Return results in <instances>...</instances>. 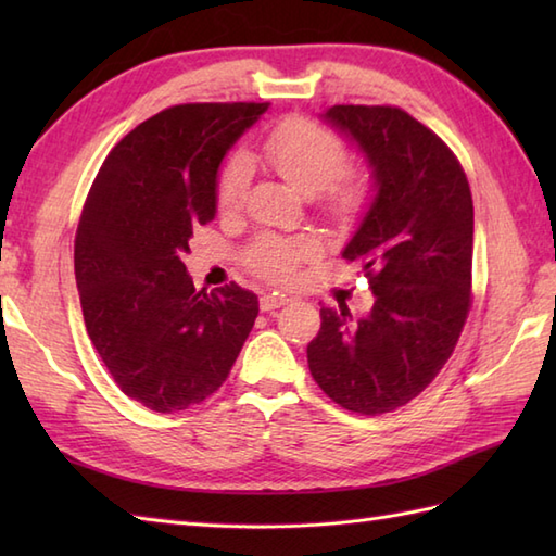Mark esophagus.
<instances>
[{
    "label": "esophagus",
    "mask_w": 556,
    "mask_h": 556,
    "mask_svg": "<svg viewBox=\"0 0 556 556\" xmlns=\"http://www.w3.org/2000/svg\"><path fill=\"white\" fill-rule=\"evenodd\" d=\"M289 299L287 296H279V293H265V296H260V311H275L281 308V305H287Z\"/></svg>",
    "instance_id": "1"
}]
</instances>
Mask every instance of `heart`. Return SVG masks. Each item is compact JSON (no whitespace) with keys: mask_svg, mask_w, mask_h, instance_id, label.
<instances>
[{"mask_svg":"<svg viewBox=\"0 0 556 556\" xmlns=\"http://www.w3.org/2000/svg\"><path fill=\"white\" fill-rule=\"evenodd\" d=\"M260 160L269 164L281 179L303 195L320 193L329 217L346 222L356 217L368 198V184L361 174L344 172L346 148L341 138L325 126L303 116H289L277 124L260 143ZM253 160L248 152H233L217 176V205L224 212L239 210L248 195ZM315 253L308 239H279L263 236L248 248L245 260L257 275L275 281L291 279L301 260Z\"/></svg>","mask_w":556,"mask_h":556,"instance_id":"obj_1","label":"heart"}]
</instances>
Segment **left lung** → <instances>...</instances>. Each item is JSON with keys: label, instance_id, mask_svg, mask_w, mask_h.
I'll return each mask as SVG.
<instances>
[{"label": "left lung", "instance_id": "8db88e82", "mask_svg": "<svg viewBox=\"0 0 556 556\" xmlns=\"http://www.w3.org/2000/svg\"><path fill=\"white\" fill-rule=\"evenodd\" d=\"M323 119L368 160L375 195L344 255L370 281V313L320 308L308 365L346 410L416 399L452 356L470 308L473 198L444 140L399 108L334 104Z\"/></svg>", "mask_w": 556, "mask_h": 556}]
</instances>
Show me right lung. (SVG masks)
<instances>
[{
    "mask_svg": "<svg viewBox=\"0 0 556 556\" xmlns=\"http://www.w3.org/2000/svg\"><path fill=\"white\" fill-rule=\"evenodd\" d=\"M267 102L176 104L112 148L80 212L74 267L88 337L126 396L195 406L229 377L257 317L239 285L195 291L184 255L215 219L217 172Z\"/></svg>",
    "mask_w": 556,
    "mask_h": 556,
    "instance_id": "add662e5",
    "label": "right lung"
}]
</instances>
